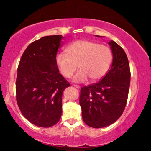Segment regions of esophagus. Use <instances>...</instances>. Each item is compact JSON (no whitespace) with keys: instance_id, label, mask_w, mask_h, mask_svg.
Instances as JSON below:
<instances>
[{"instance_id":"1","label":"esophagus","mask_w":151,"mask_h":151,"mask_svg":"<svg viewBox=\"0 0 151 151\" xmlns=\"http://www.w3.org/2000/svg\"><path fill=\"white\" fill-rule=\"evenodd\" d=\"M73 86H74V87L77 88L78 89H80V86L79 85H76V84H73Z\"/></svg>"}]
</instances>
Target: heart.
<instances>
[{
    "mask_svg": "<svg viewBox=\"0 0 151 151\" xmlns=\"http://www.w3.org/2000/svg\"><path fill=\"white\" fill-rule=\"evenodd\" d=\"M112 60V52L106 45L79 40L70 44L66 53H58L55 63L64 77L71 78L78 67L80 70L73 77V81L83 82L90 78L91 82H96L107 73Z\"/></svg>",
    "mask_w": 151,
    "mask_h": 151,
    "instance_id": "1",
    "label": "heart"
}]
</instances>
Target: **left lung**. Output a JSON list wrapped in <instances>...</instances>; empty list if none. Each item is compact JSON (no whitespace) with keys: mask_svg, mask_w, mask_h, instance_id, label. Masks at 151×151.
<instances>
[{"mask_svg":"<svg viewBox=\"0 0 151 151\" xmlns=\"http://www.w3.org/2000/svg\"><path fill=\"white\" fill-rule=\"evenodd\" d=\"M108 44L113 54L110 70L97 83L84 86L80 91L82 119L86 125L96 129L112 124L122 114L131 80L125 51L113 40Z\"/></svg>","mask_w":151,"mask_h":151,"instance_id":"left-lung-1","label":"left lung"}]
</instances>
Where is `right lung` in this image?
Listing matches in <instances>:
<instances>
[{
	"mask_svg": "<svg viewBox=\"0 0 151 151\" xmlns=\"http://www.w3.org/2000/svg\"><path fill=\"white\" fill-rule=\"evenodd\" d=\"M64 40L61 35H55L34 41L18 65L16 100L23 116L37 127H51L61 117L63 93L70 86L55 63Z\"/></svg>",
	"mask_w": 151,
	"mask_h": 151,
	"instance_id": "obj_1",
	"label": "right lung"
}]
</instances>
